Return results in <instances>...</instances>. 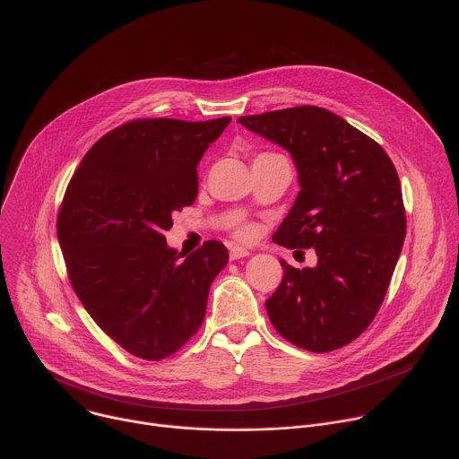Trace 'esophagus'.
Segmentation results:
<instances>
[{
    "instance_id": "obj_1",
    "label": "esophagus",
    "mask_w": 459,
    "mask_h": 459,
    "mask_svg": "<svg viewBox=\"0 0 459 459\" xmlns=\"http://www.w3.org/2000/svg\"><path fill=\"white\" fill-rule=\"evenodd\" d=\"M250 252L247 250V248H243V247H232L230 248V259L234 261V259H241V257H247Z\"/></svg>"
}]
</instances>
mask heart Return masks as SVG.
<instances>
[{
    "label": "heart",
    "mask_w": 459,
    "mask_h": 459,
    "mask_svg": "<svg viewBox=\"0 0 459 459\" xmlns=\"http://www.w3.org/2000/svg\"><path fill=\"white\" fill-rule=\"evenodd\" d=\"M255 234V229L252 225H239L236 229V236L241 239H250Z\"/></svg>",
    "instance_id": "1"
}]
</instances>
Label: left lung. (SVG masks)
<instances>
[{
    "mask_svg": "<svg viewBox=\"0 0 459 459\" xmlns=\"http://www.w3.org/2000/svg\"><path fill=\"white\" fill-rule=\"evenodd\" d=\"M252 133L287 149L301 190L274 232L287 248H314L317 265L285 271L265 301L292 345L331 352L354 342L377 314L403 247L407 220L394 163L338 114L301 105L241 116Z\"/></svg>",
    "mask_w": 459,
    "mask_h": 459,
    "instance_id": "obj_1",
    "label": "left lung"
}]
</instances>
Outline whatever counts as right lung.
Returning a JSON list of instances; mask_svg holds the SVG:
<instances>
[{"label": "right lung", "mask_w": 459, "mask_h": 459, "mask_svg": "<svg viewBox=\"0 0 459 459\" xmlns=\"http://www.w3.org/2000/svg\"><path fill=\"white\" fill-rule=\"evenodd\" d=\"M229 123L126 121L91 147L65 190L56 227L71 285L100 329L142 359H165L198 333L229 261L220 241L183 257L163 236L172 212L194 204L195 167Z\"/></svg>", "instance_id": "add662e5"}]
</instances>
